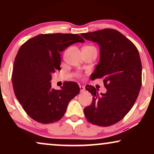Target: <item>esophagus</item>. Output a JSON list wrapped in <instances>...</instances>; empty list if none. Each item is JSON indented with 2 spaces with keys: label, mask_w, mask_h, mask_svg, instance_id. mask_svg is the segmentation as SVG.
<instances>
[{
  "label": "esophagus",
  "mask_w": 154,
  "mask_h": 154,
  "mask_svg": "<svg viewBox=\"0 0 154 154\" xmlns=\"http://www.w3.org/2000/svg\"><path fill=\"white\" fill-rule=\"evenodd\" d=\"M80 89H81V92H84L85 91V88L84 86H82V85H80Z\"/></svg>",
  "instance_id": "34e87169"
}]
</instances>
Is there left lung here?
Instances as JSON below:
<instances>
[{"label":"left lung","mask_w":154,"mask_h":154,"mask_svg":"<svg viewBox=\"0 0 154 154\" xmlns=\"http://www.w3.org/2000/svg\"><path fill=\"white\" fill-rule=\"evenodd\" d=\"M100 46V62L90 79H104L105 93L88 85L92 104L84 109L85 118L94 125L106 127L118 123L130 111L142 86V63L135 45L115 29L81 33Z\"/></svg>","instance_id":"1"}]
</instances>
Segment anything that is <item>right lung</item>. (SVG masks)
<instances>
[{
  "mask_svg": "<svg viewBox=\"0 0 154 154\" xmlns=\"http://www.w3.org/2000/svg\"><path fill=\"white\" fill-rule=\"evenodd\" d=\"M84 42L77 34L52 33L38 35L21 46L14 62L12 85L17 99L31 119L48 124L64 116L80 88L71 81L54 90L50 83L52 74L60 69V52Z\"/></svg>",
  "mask_w": 154,
  "mask_h": 154,
  "instance_id": "right-lung-1",
  "label": "right lung"
}]
</instances>
